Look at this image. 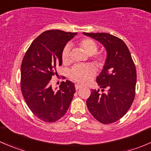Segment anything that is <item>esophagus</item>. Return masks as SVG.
I'll list each match as a JSON object with an SVG mask.
<instances>
[{"label":"esophagus","instance_id":"esophagus-1","mask_svg":"<svg viewBox=\"0 0 151 151\" xmlns=\"http://www.w3.org/2000/svg\"><path fill=\"white\" fill-rule=\"evenodd\" d=\"M81 88H82L81 85H75V89L77 90V91H78V90L80 89Z\"/></svg>","mask_w":151,"mask_h":151}]
</instances>
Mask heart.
I'll return each instance as SVG.
<instances>
[{
  "label": "heart",
  "instance_id": "b5f03b06",
  "mask_svg": "<svg viewBox=\"0 0 151 151\" xmlns=\"http://www.w3.org/2000/svg\"><path fill=\"white\" fill-rule=\"evenodd\" d=\"M79 46L88 55H93L98 50V46L93 40L91 39H82L79 42ZM62 60L67 62L69 57V47L66 46L62 51ZM95 62L101 66L103 64L104 58L102 55H96L94 56ZM96 74V69L91 65H77L71 68L69 72V77L73 81L80 84H86L89 83Z\"/></svg>",
  "mask_w": 151,
  "mask_h": 151
}]
</instances>
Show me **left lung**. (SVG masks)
Segmentation results:
<instances>
[{"instance_id": "left-lung-1", "label": "left lung", "mask_w": 151, "mask_h": 151, "mask_svg": "<svg viewBox=\"0 0 151 151\" xmlns=\"http://www.w3.org/2000/svg\"><path fill=\"white\" fill-rule=\"evenodd\" d=\"M99 42L106 51L103 69L96 77L101 90H92L86 101L91 115L109 124L123 118L133 103L137 72L129 48L123 40L106 33H83Z\"/></svg>"}]
</instances>
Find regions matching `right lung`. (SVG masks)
<instances>
[{
    "label": "right lung",
    "mask_w": 151,
    "mask_h": 151,
    "mask_svg": "<svg viewBox=\"0 0 151 151\" xmlns=\"http://www.w3.org/2000/svg\"><path fill=\"white\" fill-rule=\"evenodd\" d=\"M77 33L50 30L39 35L27 50L21 65V91L31 112L42 121L52 123L68 110L75 87L72 82H62L53 91L50 80L62 65V51Z\"/></svg>",
    "instance_id": "add662e5"
}]
</instances>
